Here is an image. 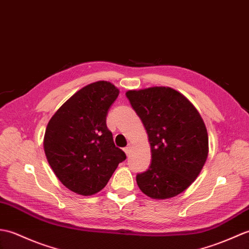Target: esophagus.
I'll return each mask as SVG.
<instances>
[{
    "label": "esophagus",
    "instance_id": "1",
    "mask_svg": "<svg viewBox=\"0 0 249 249\" xmlns=\"http://www.w3.org/2000/svg\"><path fill=\"white\" fill-rule=\"evenodd\" d=\"M124 152H125L126 156H129V154H130V151H131V143H129V145L126 146V147L124 149Z\"/></svg>",
    "mask_w": 249,
    "mask_h": 249
}]
</instances>
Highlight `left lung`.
I'll use <instances>...</instances> for the list:
<instances>
[{
  "mask_svg": "<svg viewBox=\"0 0 249 249\" xmlns=\"http://www.w3.org/2000/svg\"><path fill=\"white\" fill-rule=\"evenodd\" d=\"M142 121L151 148V165L136 176L137 185L153 199L181 194L207 161L209 137L196 107L174 88L154 86L125 92Z\"/></svg>",
  "mask_w": 249,
  "mask_h": 249,
  "instance_id": "obj_1",
  "label": "left lung"
}]
</instances>
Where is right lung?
I'll return each mask as SVG.
<instances>
[{
  "label": "right lung",
  "mask_w": 249,
  "mask_h": 249,
  "mask_svg": "<svg viewBox=\"0 0 249 249\" xmlns=\"http://www.w3.org/2000/svg\"><path fill=\"white\" fill-rule=\"evenodd\" d=\"M118 95L112 83H91L71 96L47 125L43 149L48 162L58 180L76 194L100 192L126 158L107 126V110Z\"/></svg>",
  "instance_id": "add662e5"
}]
</instances>
